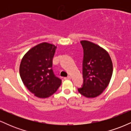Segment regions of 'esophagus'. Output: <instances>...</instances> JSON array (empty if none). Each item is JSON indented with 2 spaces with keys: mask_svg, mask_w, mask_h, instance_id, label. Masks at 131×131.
<instances>
[{
  "mask_svg": "<svg viewBox=\"0 0 131 131\" xmlns=\"http://www.w3.org/2000/svg\"><path fill=\"white\" fill-rule=\"evenodd\" d=\"M64 79H71V77L70 76H68V77L64 78Z\"/></svg>",
  "mask_w": 131,
  "mask_h": 131,
  "instance_id": "esophagus-1",
  "label": "esophagus"
}]
</instances>
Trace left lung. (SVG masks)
Listing matches in <instances>:
<instances>
[{
  "label": "left lung",
  "instance_id": "obj_1",
  "mask_svg": "<svg viewBox=\"0 0 131 131\" xmlns=\"http://www.w3.org/2000/svg\"><path fill=\"white\" fill-rule=\"evenodd\" d=\"M83 48V84L78 92L88 98H94L107 88L113 73V63L108 53L95 43L81 40Z\"/></svg>",
  "mask_w": 131,
  "mask_h": 131
}]
</instances>
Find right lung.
I'll return each mask as SVG.
<instances>
[{"instance_id":"add662e5","label":"right lung","mask_w":131,"mask_h":131,"mask_svg":"<svg viewBox=\"0 0 131 131\" xmlns=\"http://www.w3.org/2000/svg\"><path fill=\"white\" fill-rule=\"evenodd\" d=\"M57 46L47 42L31 49L19 66L21 80L29 91L39 98H47L60 86L61 80L52 70V60Z\"/></svg>"}]
</instances>
